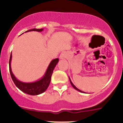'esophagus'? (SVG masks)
<instances>
[{"instance_id": "34e87169", "label": "esophagus", "mask_w": 123, "mask_h": 123, "mask_svg": "<svg viewBox=\"0 0 123 123\" xmlns=\"http://www.w3.org/2000/svg\"><path fill=\"white\" fill-rule=\"evenodd\" d=\"M67 56V53L65 52H62L59 55V59H63L65 58V57Z\"/></svg>"}]
</instances>
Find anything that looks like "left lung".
Instances as JSON below:
<instances>
[{
    "mask_svg": "<svg viewBox=\"0 0 123 123\" xmlns=\"http://www.w3.org/2000/svg\"><path fill=\"white\" fill-rule=\"evenodd\" d=\"M69 81H70V83H71V85L72 86V87H74V89H76V90H78V91H79V92H82V93H85L84 92H83V91H82V90H79V89H78L77 88V87H76V86H75V85H74V84H73V83L72 82V81H71V79H70V78L69 77Z\"/></svg>",
    "mask_w": 123,
    "mask_h": 123,
    "instance_id": "8db88e82",
    "label": "left lung"
}]
</instances>
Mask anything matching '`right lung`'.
<instances>
[{
  "label": "right lung",
  "mask_w": 123,
  "mask_h": 123,
  "mask_svg": "<svg viewBox=\"0 0 123 123\" xmlns=\"http://www.w3.org/2000/svg\"><path fill=\"white\" fill-rule=\"evenodd\" d=\"M43 30H44L43 29H34L30 30L27 31L25 32L33 31L41 32L43 31ZM12 58V54H11L10 60H9V71H10V75H11L12 80H13L15 85L20 90L23 92L25 93L30 94V95H38V94L43 93V92H44L47 90L48 86H49V83H50L51 76H52L54 69L55 67H56V64H58L59 61L58 58L54 59L51 61L44 75L39 80L33 82H23L17 79L14 75V74H13V72H12L11 68Z\"/></svg>",
  "instance_id": "1"
}]
</instances>
